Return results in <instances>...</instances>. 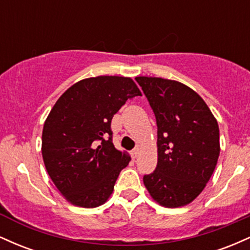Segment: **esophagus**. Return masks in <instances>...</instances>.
<instances>
[{
    "label": "esophagus",
    "instance_id": "34e87169",
    "mask_svg": "<svg viewBox=\"0 0 250 250\" xmlns=\"http://www.w3.org/2000/svg\"><path fill=\"white\" fill-rule=\"evenodd\" d=\"M139 151H140V148L139 147L134 148L133 150H131V157H133V159H136L137 155H139Z\"/></svg>",
    "mask_w": 250,
    "mask_h": 250
}]
</instances>
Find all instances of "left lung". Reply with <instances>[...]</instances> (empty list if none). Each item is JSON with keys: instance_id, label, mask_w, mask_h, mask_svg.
Instances as JSON below:
<instances>
[{"instance_id": "obj_1", "label": "left lung", "mask_w": 250, "mask_h": 250, "mask_svg": "<svg viewBox=\"0 0 250 250\" xmlns=\"http://www.w3.org/2000/svg\"><path fill=\"white\" fill-rule=\"evenodd\" d=\"M157 125V166L143 182L168 208L199 196L220 155V131L210 109L193 89L161 77H136Z\"/></svg>"}]
</instances>
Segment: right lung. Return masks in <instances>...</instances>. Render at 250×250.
Listing matches in <instances>:
<instances>
[{
    "label": "right lung",
    "mask_w": 250,
    "mask_h": 250,
    "mask_svg": "<svg viewBox=\"0 0 250 250\" xmlns=\"http://www.w3.org/2000/svg\"><path fill=\"white\" fill-rule=\"evenodd\" d=\"M135 96L141 91L129 77H90L71 85L50 110L43 125V161L73 205L97 207L113 193L130 157L114 147L111 119Z\"/></svg>",
    "instance_id": "right-lung-1"
}]
</instances>
